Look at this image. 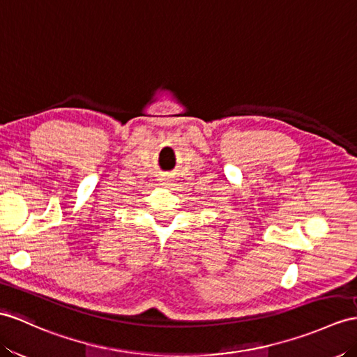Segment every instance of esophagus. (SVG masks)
<instances>
[{
  "mask_svg": "<svg viewBox=\"0 0 357 357\" xmlns=\"http://www.w3.org/2000/svg\"><path fill=\"white\" fill-rule=\"evenodd\" d=\"M162 185L167 186V185H169V181H168V180H163V181H162Z\"/></svg>",
  "mask_w": 357,
  "mask_h": 357,
  "instance_id": "esophagus-1",
  "label": "esophagus"
}]
</instances>
